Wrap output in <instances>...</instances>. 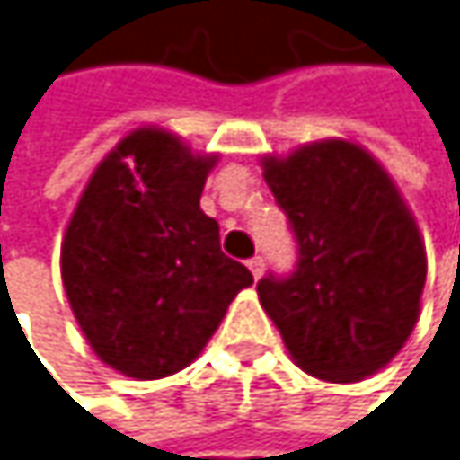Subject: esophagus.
Here are the masks:
<instances>
[{"label":"esophagus","mask_w":460,"mask_h":460,"mask_svg":"<svg viewBox=\"0 0 460 460\" xmlns=\"http://www.w3.org/2000/svg\"><path fill=\"white\" fill-rule=\"evenodd\" d=\"M248 267H251L253 278L259 280V278H261V272H264V259H261V256H253V259L248 261Z\"/></svg>","instance_id":"obj_1"}]
</instances>
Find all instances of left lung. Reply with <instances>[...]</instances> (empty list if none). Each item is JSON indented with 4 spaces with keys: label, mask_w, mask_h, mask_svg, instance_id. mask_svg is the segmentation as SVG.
Instances as JSON below:
<instances>
[{
    "label": "left lung",
    "mask_w": 460,
    "mask_h": 460,
    "mask_svg": "<svg viewBox=\"0 0 460 460\" xmlns=\"http://www.w3.org/2000/svg\"><path fill=\"white\" fill-rule=\"evenodd\" d=\"M264 180L297 243L294 272L256 286L288 354L327 382L376 374L411 335L425 286V248L401 193L341 138L264 157Z\"/></svg>",
    "instance_id": "obj_1"
}]
</instances>
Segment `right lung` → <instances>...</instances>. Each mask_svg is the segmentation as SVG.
I'll return each instance as SVG.
<instances>
[{
    "label": "right lung",
    "instance_id": "obj_1",
    "mask_svg": "<svg viewBox=\"0 0 460 460\" xmlns=\"http://www.w3.org/2000/svg\"><path fill=\"white\" fill-rule=\"evenodd\" d=\"M215 155L141 128L94 169L62 243L75 322L106 366L163 379L199 357L237 291L253 283L220 251L199 207Z\"/></svg>",
    "mask_w": 460,
    "mask_h": 460
}]
</instances>
